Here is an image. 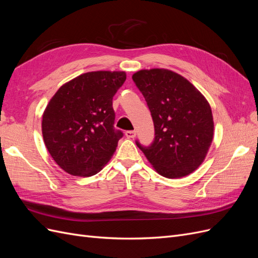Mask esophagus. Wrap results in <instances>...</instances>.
<instances>
[{
    "label": "esophagus",
    "instance_id": "34e87169",
    "mask_svg": "<svg viewBox=\"0 0 258 258\" xmlns=\"http://www.w3.org/2000/svg\"><path fill=\"white\" fill-rule=\"evenodd\" d=\"M126 137L128 138V139H134L135 137H136V131L135 130H129V131H126Z\"/></svg>",
    "mask_w": 258,
    "mask_h": 258
}]
</instances>
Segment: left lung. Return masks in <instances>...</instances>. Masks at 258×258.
Listing matches in <instances>:
<instances>
[{
  "label": "left lung",
  "mask_w": 258,
  "mask_h": 258,
  "mask_svg": "<svg viewBox=\"0 0 258 258\" xmlns=\"http://www.w3.org/2000/svg\"><path fill=\"white\" fill-rule=\"evenodd\" d=\"M132 80L145 98L155 127L151 146L138 147L168 178L190 174L204 162L214 122L205 96L185 77L167 69L141 70Z\"/></svg>",
  "instance_id": "1"
}]
</instances>
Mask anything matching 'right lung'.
Here are the masks:
<instances>
[{
	"label": "right lung",
	"mask_w": 258,
	"mask_h": 258,
	"mask_svg": "<svg viewBox=\"0 0 258 258\" xmlns=\"http://www.w3.org/2000/svg\"><path fill=\"white\" fill-rule=\"evenodd\" d=\"M124 81L122 71L84 73L62 85L46 106L44 142L69 174L95 175L112 158L123 136L114 128L113 97Z\"/></svg>",
	"instance_id": "add662e5"
}]
</instances>
